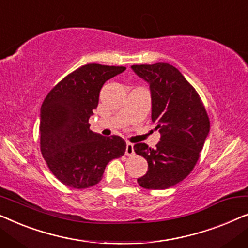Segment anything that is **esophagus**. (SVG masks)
I'll use <instances>...</instances> for the list:
<instances>
[{"instance_id": "obj_1", "label": "esophagus", "mask_w": 248, "mask_h": 248, "mask_svg": "<svg viewBox=\"0 0 248 248\" xmlns=\"http://www.w3.org/2000/svg\"><path fill=\"white\" fill-rule=\"evenodd\" d=\"M125 155H134L133 144L130 143V142H127V143H126V150H125Z\"/></svg>"}]
</instances>
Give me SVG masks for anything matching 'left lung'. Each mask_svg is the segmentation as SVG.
Masks as SVG:
<instances>
[{"mask_svg":"<svg viewBox=\"0 0 248 248\" xmlns=\"http://www.w3.org/2000/svg\"><path fill=\"white\" fill-rule=\"evenodd\" d=\"M150 84L151 120L160 132L155 149L134 144L135 154L148 161V171L138 178L141 187L166 189L187 177L200 158L210 131V120L199 93L184 76L168 63L132 65Z\"/></svg>","mask_w":248,"mask_h":248,"instance_id":"1","label":"left lung"}]
</instances>
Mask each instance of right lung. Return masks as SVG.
I'll list each match as a JSON object with an SVG mask.
<instances>
[{
	"mask_svg": "<svg viewBox=\"0 0 248 248\" xmlns=\"http://www.w3.org/2000/svg\"><path fill=\"white\" fill-rule=\"evenodd\" d=\"M125 69L87 64L67 74L44 100L40 151L53 175L69 187L81 189L98 184L108 162L125 154L123 139L94 133L89 124L101 87Z\"/></svg>",
	"mask_w": 248,
	"mask_h": 248,
	"instance_id": "right-lung-1",
	"label": "right lung"
}]
</instances>
